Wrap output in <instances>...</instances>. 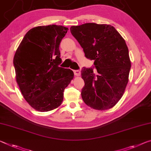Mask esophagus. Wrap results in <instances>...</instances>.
<instances>
[{"label": "esophagus", "instance_id": "obj_1", "mask_svg": "<svg viewBox=\"0 0 151 151\" xmlns=\"http://www.w3.org/2000/svg\"><path fill=\"white\" fill-rule=\"evenodd\" d=\"M74 74H75V75L76 76H81V71L78 70H74Z\"/></svg>", "mask_w": 151, "mask_h": 151}]
</instances>
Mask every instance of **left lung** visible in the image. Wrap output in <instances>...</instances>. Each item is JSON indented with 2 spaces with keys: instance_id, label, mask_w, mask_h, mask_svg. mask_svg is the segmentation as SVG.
I'll return each mask as SVG.
<instances>
[{
  "instance_id": "8db88e82",
  "label": "left lung",
  "mask_w": 151,
  "mask_h": 151,
  "mask_svg": "<svg viewBox=\"0 0 151 151\" xmlns=\"http://www.w3.org/2000/svg\"><path fill=\"white\" fill-rule=\"evenodd\" d=\"M72 35L94 60L97 73L83 67L85 87L81 96L88 106L97 110L111 108L123 96L128 82L131 62L125 40L113 26L88 23L70 27Z\"/></svg>"
}]
</instances>
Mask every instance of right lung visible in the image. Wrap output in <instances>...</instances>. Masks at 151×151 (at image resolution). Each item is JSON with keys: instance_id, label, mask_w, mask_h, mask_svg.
Masks as SVG:
<instances>
[{"instance_id": "right-lung-1", "label": "right lung", "mask_w": 151, "mask_h": 151, "mask_svg": "<svg viewBox=\"0 0 151 151\" xmlns=\"http://www.w3.org/2000/svg\"><path fill=\"white\" fill-rule=\"evenodd\" d=\"M68 30L56 25L33 27L16 50V81L25 99L39 111L60 106L64 91L74 78L73 70L58 66L62 63L59 45Z\"/></svg>"}]
</instances>
